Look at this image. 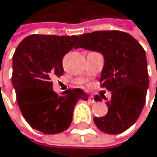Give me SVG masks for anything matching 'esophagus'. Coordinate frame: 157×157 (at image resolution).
Returning a JSON list of instances; mask_svg holds the SVG:
<instances>
[{
	"mask_svg": "<svg viewBox=\"0 0 157 157\" xmlns=\"http://www.w3.org/2000/svg\"><path fill=\"white\" fill-rule=\"evenodd\" d=\"M88 101H89L90 103H91V104H93V103H95V101H94V98H93V96H91V95H90V96H89V98H88Z\"/></svg>",
	"mask_w": 157,
	"mask_h": 157,
	"instance_id": "34e87169",
	"label": "esophagus"
}]
</instances>
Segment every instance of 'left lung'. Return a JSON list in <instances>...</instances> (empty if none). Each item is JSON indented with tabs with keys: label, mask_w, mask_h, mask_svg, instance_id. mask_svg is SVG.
I'll list each match as a JSON object with an SVG mask.
<instances>
[{
	"label": "left lung",
	"mask_w": 157,
	"mask_h": 157,
	"mask_svg": "<svg viewBox=\"0 0 157 157\" xmlns=\"http://www.w3.org/2000/svg\"><path fill=\"white\" fill-rule=\"evenodd\" d=\"M101 52L105 59L100 84L111 91L108 113L94 117L102 132L117 134L137 120L145 105L149 75L145 50L132 35L119 30L94 31L80 35L75 48ZM101 101L100 96L94 97Z\"/></svg>",
	"instance_id": "1"
}]
</instances>
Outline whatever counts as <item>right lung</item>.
Returning <instances> with one entry per match:
<instances>
[{"instance_id": "right-lung-1", "label": "right lung", "mask_w": 157, "mask_h": 157, "mask_svg": "<svg viewBox=\"0 0 157 157\" xmlns=\"http://www.w3.org/2000/svg\"><path fill=\"white\" fill-rule=\"evenodd\" d=\"M79 36L33 34L25 38L13 55L12 85L19 108L32 129L44 134L66 131L72 120L78 100H88L80 89L67 90L59 96L52 90V77L64 73V56Z\"/></svg>"}]
</instances>
